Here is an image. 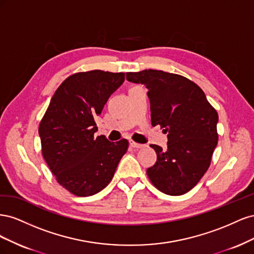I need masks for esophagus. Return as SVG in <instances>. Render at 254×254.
<instances>
[{
  "label": "esophagus",
  "instance_id": "1",
  "mask_svg": "<svg viewBox=\"0 0 254 254\" xmlns=\"http://www.w3.org/2000/svg\"><path fill=\"white\" fill-rule=\"evenodd\" d=\"M130 146H131V147H133V148H145V147H147V145L135 143L134 141H130Z\"/></svg>",
  "mask_w": 254,
  "mask_h": 254
}]
</instances>
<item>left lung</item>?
Wrapping results in <instances>:
<instances>
[{"instance_id":"obj_1","label":"left lung","mask_w":254,"mask_h":254,"mask_svg":"<svg viewBox=\"0 0 254 254\" xmlns=\"http://www.w3.org/2000/svg\"><path fill=\"white\" fill-rule=\"evenodd\" d=\"M148 89L151 125L167 132V149L151 144L157 162L147 170L151 183L164 194L188 193L210 167L218 142V114L200 87L184 76L158 70L126 73Z\"/></svg>"}]
</instances>
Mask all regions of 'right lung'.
I'll list each match as a JSON object with an SVG mask.
<instances>
[{"label": "right lung", "mask_w": 254, "mask_h": 254, "mask_svg": "<svg viewBox=\"0 0 254 254\" xmlns=\"http://www.w3.org/2000/svg\"><path fill=\"white\" fill-rule=\"evenodd\" d=\"M124 73L93 70L63 81L39 124L42 156L61 187L78 197L92 196L112 180L129 142L95 136V118Z\"/></svg>", "instance_id": "add662e5"}]
</instances>
